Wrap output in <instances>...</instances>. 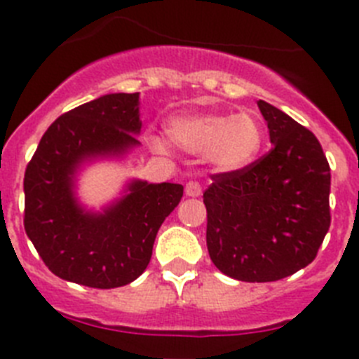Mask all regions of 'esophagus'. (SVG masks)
Masks as SVG:
<instances>
[{
	"label": "esophagus",
	"mask_w": 359,
	"mask_h": 359,
	"mask_svg": "<svg viewBox=\"0 0 359 359\" xmlns=\"http://www.w3.org/2000/svg\"><path fill=\"white\" fill-rule=\"evenodd\" d=\"M185 194L189 196V198H198V196L201 194V185H199L198 182H189L185 185Z\"/></svg>",
	"instance_id": "esophagus-1"
}]
</instances>
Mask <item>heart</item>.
Here are the masks:
<instances>
[{
	"mask_svg": "<svg viewBox=\"0 0 359 359\" xmlns=\"http://www.w3.org/2000/svg\"><path fill=\"white\" fill-rule=\"evenodd\" d=\"M167 135L176 147L196 156H207L215 169L224 172L246 169L264 145V129L248 113L176 116L169 122ZM151 145L154 151H165V142L160 138H151Z\"/></svg>",
	"mask_w": 359,
	"mask_h": 359,
	"instance_id": "heart-1",
	"label": "heart"
}]
</instances>
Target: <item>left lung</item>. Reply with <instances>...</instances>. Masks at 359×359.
<instances>
[{
    "mask_svg": "<svg viewBox=\"0 0 359 359\" xmlns=\"http://www.w3.org/2000/svg\"><path fill=\"white\" fill-rule=\"evenodd\" d=\"M273 144L236 172L212 174L205 190L207 246L219 271L273 282L315 261L331 226V169L318 138L259 100Z\"/></svg>",
    "mask_w": 359,
    "mask_h": 359,
    "instance_id": "8db88e82",
    "label": "left lung"
}]
</instances>
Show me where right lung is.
Listing matches in <instances>:
<instances>
[{
  "label": "right lung",
  "mask_w": 359,
  "mask_h": 359,
  "mask_svg": "<svg viewBox=\"0 0 359 359\" xmlns=\"http://www.w3.org/2000/svg\"><path fill=\"white\" fill-rule=\"evenodd\" d=\"M138 93L95 98L46 129L25 170V230L48 269L98 290L126 286L147 268L165 217L182 201L177 183L133 182L104 210L84 212L73 198V174L88 158L122 154L140 142Z\"/></svg>",
  "instance_id": "obj_1"
}]
</instances>
